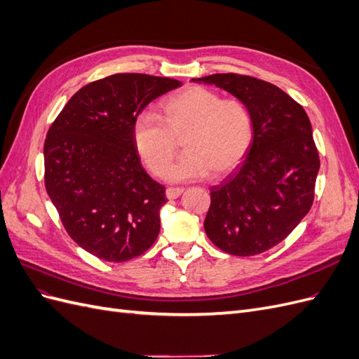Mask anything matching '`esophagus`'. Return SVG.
Here are the masks:
<instances>
[{"label": "esophagus", "mask_w": 359, "mask_h": 359, "mask_svg": "<svg viewBox=\"0 0 359 359\" xmlns=\"http://www.w3.org/2000/svg\"><path fill=\"white\" fill-rule=\"evenodd\" d=\"M182 191H184V189H181V187H169V189H166V198L169 201L177 199L181 196Z\"/></svg>", "instance_id": "obj_1"}]
</instances>
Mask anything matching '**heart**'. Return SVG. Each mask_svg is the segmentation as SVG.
Returning <instances> with one entry per match:
<instances>
[{
    "mask_svg": "<svg viewBox=\"0 0 359 359\" xmlns=\"http://www.w3.org/2000/svg\"><path fill=\"white\" fill-rule=\"evenodd\" d=\"M166 119L139 114L133 140L145 166L158 175L176 154L178 140L187 154L163 172L173 182L199 180L211 172L222 178L247 157L255 139V121L247 104L202 86H189L163 103Z\"/></svg>",
    "mask_w": 359,
    "mask_h": 359,
    "instance_id": "1",
    "label": "heart"
}]
</instances>
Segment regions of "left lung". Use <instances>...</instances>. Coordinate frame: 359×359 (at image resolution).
Segmentation results:
<instances>
[{
  "label": "left lung",
  "mask_w": 359,
  "mask_h": 359,
  "mask_svg": "<svg viewBox=\"0 0 359 359\" xmlns=\"http://www.w3.org/2000/svg\"><path fill=\"white\" fill-rule=\"evenodd\" d=\"M193 81L231 93L253 115V145L238 170L211 189L203 227L226 253L260 255L283 241L313 205L320 160L310 119L283 90L252 76L217 73Z\"/></svg>",
  "instance_id": "left-lung-1"
}]
</instances>
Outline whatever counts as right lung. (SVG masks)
Wrapping results in <instances>:
<instances>
[{
	"label": "right lung",
	"instance_id": "obj_1",
	"mask_svg": "<svg viewBox=\"0 0 359 359\" xmlns=\"http://www.w3.org/2000/svg\"><path fill=\"white\" fill-rule=\"evenodd\" d=\"M181 86L116 73L76 93L49 127L45 186L64 229L95 257L126 262L154 244L165 187L140 165L133 124L144 107Z\"/></svg>",
	"mask_w": 359,
	"mask_h": 359
}]
</instances>
